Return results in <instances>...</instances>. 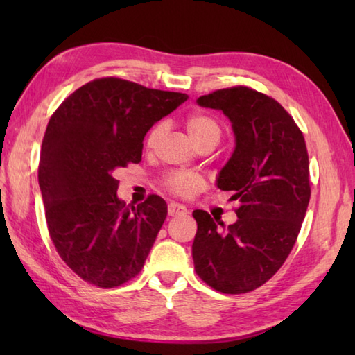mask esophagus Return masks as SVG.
<instances>
[{"label": "esophagus", "instance_id": "1", "mask_svg": "<svg viewBox=\"0 0 355 355\" xmlns=\"http://www.w3.org/2000/svg\"><path fill=\"white\" fill-rule=\"evenodd\" d=\"M189 210H187L183 205H177V202H171L168 206V215L169 216H177V215H186Z\"/></svg>", "mask_w": 355, "mask_h": 355}]
</instances>
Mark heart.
I'll list each match as a JSON object with an SVG mask.
<instances>
[{"mask_svg":"<svg viewBox=\"0 0 355 355\" xmlns=\"http://www.w3.org/2000/svg\"><path fill=\"white\" fill-rule=\"evenodd\" d=\"M186 128L189 131L193 141L201 143L209 139H214L218 141L221 135V126L218 120L212 116L205 114V112H193L186 119ZM166 134V123L158 122L149 132L146 134L145 146L146 149H154ZM164 186L166 189L172 192L177 197L189 198L193 193L200 192L205 187V180L197 172L192 171H173L164 177Z\"/></svg>","mask_w":355,"mask_h":355,"instance_id":"1","label":"heart"}]
</instances>
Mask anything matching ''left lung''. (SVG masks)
I'll return each instance as SVG.
<instances>
[{
	"instance_id": "left-lung-1",
	"label": "left lung",
	"mask_w": 355,
	"mask_h": 355,
	"mask_svg": "<svg viewBox=\"0 0 355 355\" xmlns=\"http://www.w3.org/2000/svg\"><path fill=\"white\" fill-rule=\"evenodd\" d=\"M197 102L232 122L236 146L216 184L233 191L239 207L227 227L193 210L195 271L216 291L248 293L275 276L297 239L311 195L305 139L281 103L248 87L216 89Z\"/></svg>"
}]
</instances>
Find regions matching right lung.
Returning a JSON list of instances; mask_svg holds the SVG:
<instances>
[{"mask_svg":"<svg viewBox=\"0 0 355 355\" xmlns=\"http://www.w3.org/2000/svg\"><path fill=\"white\" fill-rule=\"evenodd\" d=\"M186 99L102 78L78 88L50 117L37 168L45 220L56 252L85 282L114 288L140 273L168 206L158 195L126 205L117 198L116 173L140 163L150 126Z\"/></svg>","mask_w":355,"mask_h":355,"instance_id":"obj_1","label":"right lung"}]
</instances>
